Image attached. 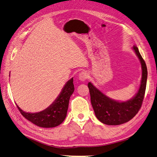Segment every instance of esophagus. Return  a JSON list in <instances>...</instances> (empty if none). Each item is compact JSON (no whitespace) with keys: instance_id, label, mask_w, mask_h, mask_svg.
<instances>
[{"instance_id":"obj_1","label":"esophagus","mask_w":157,"mask_h":157,"mask_svg":"<svg viewBox=\"0 0 157 157\" xmlns=\"http://www.w3.org/2000/svg\"><path fill=\"white\" fill-rule=\"evenodd\" d=\"M88 78V73L86 71H82L78 75V78L81 81H85Z\"/></svg>"}]
</instances>
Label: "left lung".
I'll return each instance as SVG.
<instances>
[{
    "instance_id": "8db88e82",
    "label": "left lung",
    "mask_w": 157,
    "mask_h": 157,
    "mask_svg": "<svg viewBox=\"0 0 157 157\" xmlns=\"http://www.w3.org/2000/svg\"><path fill=\"white\" fill-rule=\"evenodd\" d=\"M133 50L140 59L142 69L140 87L134 98L127 101H117L106 96L91 82L88 84L95 115L105 124L119 125L128 122L138 113L143 103L147 78V66L137 47L134 46Z\"/></svg>"
}]
</instances>
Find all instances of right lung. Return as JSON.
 Instances as JSON below:
<instances>
[{
    "label": "right lung",
    "instance_id": "right-lung-1",
    "mask_svg": "<svg viewBox=\"0 0 157 157\" xmlns=\"http://www.w3.org/2000/svg\"><path fill=\"white\" fill-rule=\"evenodd\" d=\"M74 90L72 78L65 84L54 102L48 108L39 113H26L16 105L21 115L34 124L42 128L56 127L61 124L67 116L69 99Z\"/></svg>",
    "mask_w": 157,
    "mask_h": 157
}]
</instances>
